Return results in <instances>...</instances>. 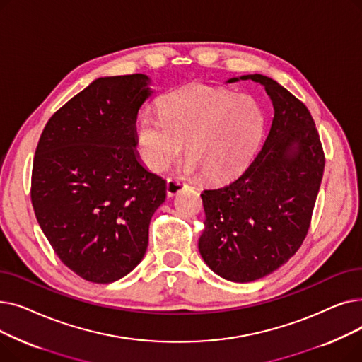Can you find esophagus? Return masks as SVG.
Instances as JSON below:
<instances>
[{"label":"esophagus","mask_w":362,"mask_h":362,"mask_svg":"<svg viewBox=\"0 0 362 362\" xmlns=\"http://www.w3.org/2000/svg\"><path fill=\"white\" fill-rule=\"evenodd\" d=\"M186 187V183L182 182L180 179H167V185H165V191H167V197H175L176 194H179L182 189Z\"/></svg>","instance_id":"obj_1"}]
</instances>
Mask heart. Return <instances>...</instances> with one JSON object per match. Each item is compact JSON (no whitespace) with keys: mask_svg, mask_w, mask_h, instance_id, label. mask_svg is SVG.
Instances as JSON below:
<instances>
[{"mask_svg":"<svg viewBox=\"0 0 362 362\" xmlns=\"http://www.w3.org/2000/svg\"><path fill=\"white\" fill-rule=\"evenodd\" d=\"M264 112L250 95L208 86L175 89L158 103V114L144 111L136 139L144 164L163 171L185 144L187 167L213 182L242 171L264 135Z\"/></svg>","mask_w":362,"mask_h":362,"instance_id":"obj_1","label":"heart"}]
</instances>
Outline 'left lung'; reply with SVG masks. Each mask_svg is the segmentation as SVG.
Listing matches in <instances>:
<instances>
[{
  "mask_svg": "<svg viewBox=\"0 0 362 362\" xmlns=\"http://www.w3.org/2000/svg\"><path fill=\"white\" fill-rule=\"evenodd\" d=\"M265 88L274 116L257 157L233 182L201 194L205 229L201 257L223 279L246 283L288 262L305 239L320 183L325 151L311 112L276 81L246 74Z\"/></svg>",
  "mask_w": 362,
  "mask_h": 362,
  "instance_id": "1",
  "label": "left lung"
}]
</instances>
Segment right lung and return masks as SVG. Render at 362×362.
Instances as JSON below:
<instances>
[{
    "mask_svg": "<svg viewBox=\"0 0 362 362\" xmlns=\"http://www.w3.org/2000/svg\"><path fill=\"white\" fill-rule=\"evenodd\" d=\"M146 74L100 78L52 114L37 142L30 199L67 267L92 283L124 277L142 261L165 180L136 152Z\"/></svg>",
    "mask_w": 362,
    "mask_h": 362,
    "instance_id": "obj_1",
    "label": "right lung"
}]
</instances>
